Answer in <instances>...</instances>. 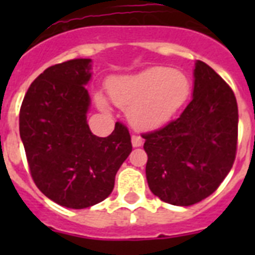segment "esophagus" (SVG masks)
Instances as JSON below:
<instances>
[{"label":"esophagus","instance_id":"34e87169","mask_svg":"<svg viewBox=\"0 0 255 255\" xmlns=\"http://www.w3.org/2000/svg\"><path fill=\"white\" fill-rule=\"evenodd\" d=\"M131 140H132V145H133V147H140V145L143 144V137L139 135H132Z\"/></svg>","mask_w":255,"mask_h":255}]
</instances>
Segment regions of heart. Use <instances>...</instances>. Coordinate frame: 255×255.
Returning <instances> with one entry per match:
<instances>
[{
	"instance_id": "obj_1",
	"label": "heart",
	"mask_w": 255,
	"mask_h": 255,
	"mask_svg": "<svg viewBox=\"0 0 255 255\" xmlns=\"http://www.w3.org/2000/svg\"><path fill=\"white\" fill-rule=\"evenodd\" d=\"M108 95L116 106L127 110L131 123L140 129H155L165 124L188 99L190 82L169 67H151L108 82ZM106 107L103 98H98Z\"/></svg>"
}]
</instances>
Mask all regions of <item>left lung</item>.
<instances>
[{"label":"left lung","instance_id":"left-lung-1","mask_svg":"<svg viewBox=\"0 0 255 255\" xmlns=\"http://www.w3.org/2000/svg\"><path fill=\"white\" fill-rule=\"evenodd\" d=\"M141 136L152 193L177 206L202 201L236 160L238 107L233 90L210 66L197 61L193 99L177 119Z\"/></svg>","mask_w":255,"mask_h":255}]
</instances>
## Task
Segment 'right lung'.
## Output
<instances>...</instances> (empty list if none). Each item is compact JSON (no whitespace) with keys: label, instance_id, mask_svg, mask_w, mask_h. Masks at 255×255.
I'll return each mask as SVG.
<instances>
[{"label":"right lung","instance_id":"obj_1","mask_svg":"<svg viewBox=\"0 0 255 255\" xmlns=\"http://www.w3.org/2000/svg\"><path fill=\"white\" fill-rule=\"evenodd\" d=\"M91 59L46 69L30 85L19 110V135L30 174L46 197L71 209L103 201L132 151L128 128L116 123L107 137L87 124Z\"/></svg>","mask_w":255,"mask_h":255}]
</instances>
